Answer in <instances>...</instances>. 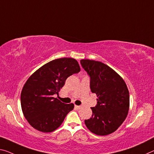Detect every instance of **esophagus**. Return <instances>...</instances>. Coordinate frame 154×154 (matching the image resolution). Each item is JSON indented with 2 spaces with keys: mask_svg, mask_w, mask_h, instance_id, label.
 <instances>
[{
  "mask_svg": "<svg viewBox=\"0 0 154 154\" xmlns=\"http://www.w3.org/2000/svg\"><path fill=\"white\" fill-rule=\"evenodd\" d=\"M75 108L79 109H80V108H82V106H75Z\"/></svg>",
  "mask_w": 154,
  "mask_h": 154,
  "instance_id": "obj_1",
  "label": "esophagus"
}]
</instances>
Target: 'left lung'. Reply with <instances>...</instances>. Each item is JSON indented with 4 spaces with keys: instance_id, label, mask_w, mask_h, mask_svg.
Returning <instances> with one entry per match:
<instances>
[{
    "instance_id": "left-lung-1",
    "label": "left lung",
    "mask_w": 154,
    "mask_h": 154,
    "mask_svg": "<svg viewBox=\"0 0 154 154\" xmlns=\"http://www.w3.org/2000/svg\"><path fill=\"white\" fill-rule=\"evenodd\" d=\"M90 76V88L97 94L92 117L85 120L87 128L97 135L115 131L125 120L130 108V94L125 82L108 65L90 60H80Z\"/></svg>"
}]
</instances>
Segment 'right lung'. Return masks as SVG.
I'll return each mask as SVG.
<instances>
[{
	"label": "right lung",
	"mask_w": 154,
	"mask_h": 154,
	"mask_svg": "<svg viewBox=\"0 0 154 154\" xmlns=\"http://www.w3.org/2000/svg\"><path fill=\"white\" fill-rule=\"evenodd\" d=\"M80 71L77 61L64 57L46 63L33 73L21 92L22 110L29 123L38 131L51 132L62 125L74 104H66L58 94L67 78Z\"/></svg>",
	"instance_id": "obj_1"
}]
</instances>
